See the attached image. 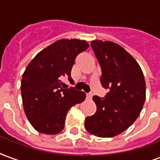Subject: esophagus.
Segmentation results:
<instances>
[{
    "instance_id": "1",
    "label": "esophagus",
    "mask_w": 160,
    "mask_h": 160,
    "mask_svg": "<svg viewBox=\"0 0 160 160\" xmlns=\"http://www.w3.org/2000/svg\"><path fill=\"white\" fill-rule=\"evenodd\" d=\"M86 98H87L88 100H91V99H92V94H86Z\"/></svg>"
}]
</instances>
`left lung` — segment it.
Listing matches in <instances>:
<instances>
[{
    "label": "left lung",
    "instance_id": "8db88e82",
    "mask_svg": "<svg viewBox=\"0 0 160 160\" xmlns=\"http://www.w3.org/2000/svg\"><path fill=\"white\" fill-rule=\"evenodd\" d=\"M91 48L102 71L101 85L109 88L105 98L94 95L97 110L85 118V128L98 137H113L126 130L141 113L146 82L139 64L123 47L94 40Z\"/></svg>",
    "mask_w": 160,
    "mask_h": 160
}]
</instances>
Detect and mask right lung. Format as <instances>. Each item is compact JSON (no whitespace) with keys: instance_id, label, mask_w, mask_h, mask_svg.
<instances>
[{"instance_id":"add662e5","label":"right lung","mask_w":160,"mask_h":160,"mask_svg":"<svg viewBox=\"0 0 160 160\" xmlns=\"http://www.w3.org/2000/svg\"><path fill=\"white\" fill-rule=\"evenodd\" d=\"M84 40L56 41L35 56L21 81L24 113L38 132L55 135L65 127L68 111L85 100L84 92L65 88L61 78L68 77L78 54L88 48Z\"/></svg>"}]
</instances>
